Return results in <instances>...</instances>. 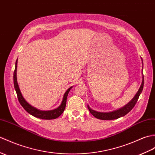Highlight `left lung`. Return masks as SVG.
Returning a JSON list of instances; mask_svg holds the SVG:
<instances>
[{"label": "left lung", "instance_id": "left-lung-1", "mask_svg": "<svg viewBox=\"0 0 155 155\" xmlns=\"http://www.w3.org/2000/svg\"><path fill=\"white\" fill-rule=\"evenodd\" d=\"M143 86H144V76L143 74V80H142L141 85L140 86L138 92H137V94L134 97V98H133L131 101L129 102L127 104H126L125 106H124L123 107H121V108L119 109L116 111H111V112H107V113L99 112V111H96L91 109L88 105V108L90 111V112H91L95 117L102 120H115V119H117L119 117H121L122 116H124L127 114H128L133 108H134V107L135 106L137 102L140 94H141V93L143 91Z\"/></svg>", "mask_w": 155, "mask_h": 155}]
</instances>
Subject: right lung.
<instances>
[{"label":"right lung","mask_w":155,"mask_h":155,"mask_svg":"<svg viewBox=\"0 0 155 155\" xmlns=\"http://www.w3.org/2000/svg\"><path fill=\"white\" fill-rule=\"evenodd\" d=\"M17 61L18 59L16 61L15 69H14V88H15V91L16 92L18 99V101L21 105V106L24 107V109L26 110L27 112L31 114V116L38 118L43 119V120H54V119H56L58 117H59L61 115L63 114L64 109H65L67 96H68V94H69L70 90L72 88L73 86L70 87L65 92V93H64V94L63 96V101L61 102V105L57 107V108L53 110H49V111H42V110H38L37 108H35V107L31 106L30 104H28L21 94L18 84V82H17V78H16Z\"/></svg>","instance_id":"add662e5"}]
</instances>
